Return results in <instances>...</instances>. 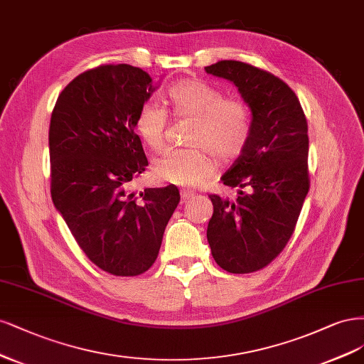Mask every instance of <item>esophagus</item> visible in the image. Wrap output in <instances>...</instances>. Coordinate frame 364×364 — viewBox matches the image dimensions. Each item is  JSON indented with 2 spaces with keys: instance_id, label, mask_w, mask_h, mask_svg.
Wrapping results in <instances>:
<instances>
[{
  "instance_id": "esophagus-1",
  "label": "esophagus",
  "mask_w": 364,
  "mask_h": 364,
  "mask_svg": "<svg viewBox=\"0 0 364 364\" xmlns=\"http://www.w3.org/2000/svg\"><path fill=\"white\" fill-rule=\"evenodd\" d=\"M180 196H181V203H187V201H189V199H192L195 196V193L189 192V191H181Z\"/></svg>"
}]
</instances>
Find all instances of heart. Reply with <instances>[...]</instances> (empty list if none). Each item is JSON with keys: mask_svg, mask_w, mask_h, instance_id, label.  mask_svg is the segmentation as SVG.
Returning a JSON list of instances; mask_svg holds the SVG:
<instances>
[{"mask_svg": "<svg viewBox=\"0 0 364 364\" xmlns=\"http://www.w3.org/2000/svg\"><path fill=\"white\" fill-rule=\"evenodd\" d=\"M166 98L173 116L193 121L187 137V144L193 148L171 149L157 159L152 166L156 180L187 187L199 186L216 169L210 151L224 163L243 154L251 137V116L242 101L224 98L219 89L198 78L173 83ZM166 124V112L159 104L146 101L139 107L133 127L140 142L159 151L165 142Z\"/></svg>", "mask_w": 364, "mask_h": 364, "instance_id": "heart-1", "label": "heart"}]
</instances>
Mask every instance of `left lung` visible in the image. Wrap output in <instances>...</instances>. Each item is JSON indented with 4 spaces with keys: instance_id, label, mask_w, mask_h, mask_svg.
Wrapping results in <instances>:
<instances>
[{
    "instance_id": "left-lung-1",
    "label": "left lung",
    "mask_w": 364,
    "mask_h": 364,
    "mask_svg": "<svg viewBox=\"0 0 364 364\" xmlns=\"http://www.w3.org/2000/svg\"><path fill=\"white\" fill-rule=\"evenodd\" d=\"M205 73L237 87L251 110V137L220 181L237 198L210 195L207 240L215 262L231 274L267 266L284 250L309 193V128L298 97L283 80L237 60Z\"/></svg>"
}]
</instances>
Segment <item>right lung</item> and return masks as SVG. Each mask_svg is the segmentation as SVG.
I'll return each instance as SVG.
<instances>
[{"mask_svg": "<svg viewBox=\"0 0 364 364\" xmlns=\"http://www.w3.org/2000/svg\"><path fill=\"white\" fill-rule=\"evenodd\" d=\"M156 89L140 68L105 65L75 77L51 114L54 207L87 259L116 277L148 271L180 203L173 186L128 189L148 166L133 122Z\"/></svg>", "mask_w": 364, "mask_h": 364, "instance_id": "right-lung-1", "label": "right lung"}]
</instances>
